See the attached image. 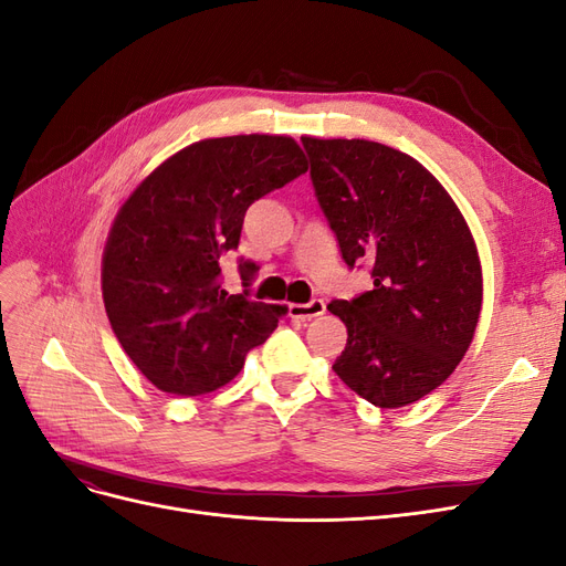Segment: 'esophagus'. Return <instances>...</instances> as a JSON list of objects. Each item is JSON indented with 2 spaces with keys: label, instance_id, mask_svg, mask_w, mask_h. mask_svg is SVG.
<instances>
[{
  "label": "esophagus",
  "instance_id": "34e87169",
  "mask_svg": "<svg viewBox=\"0 0 566 566\" xmlns=\"http://www.w3.org/2000/svg\"><path fill=\"white\" fill-rule=\"evenodd\" d=\"M325 314V302L323 300H312L310 304H290V316L302 318V321H312L316 316Z\"/></svg>",
  "mask_w": 566,
  "mask_h": 566
}]
</instances>
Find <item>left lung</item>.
<instances>
[{"mask_svg": "<svg viewBox=\"0 0 566 566\" xmlns=\"http://www.w3.org/2000/svg\"><path fill=\"white\" fill-rule=\"evenodd\" d=\"M302 144L342 256L349 266L373 262V290L328 304L347 325L333 370L375 406L413 403L472 345L484 297L472 231L447 188L406 153L368 139Z\"/></svg>", "mask_w": 566, "mask_h": 566, "instance_id": "1", "label": "left lung"}]
</instances>
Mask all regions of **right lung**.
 Returning a JSON list of instances; mask_svg holds the SVG:
<instances>
[{
    "instance_id": "obj_1",
    "label": "right lung",
    "mask_w": 566,
    "mask_h": 566,
    "mask_svg": "<svg viewBox=\"0 0 566 566\" xmlns=\"http://www.w3.org/2000/svg\"><path fill=\"white\" fill-rule=\"evenodd\" d=\"M293 136L202 139L160 163L119 205L101 260L113 333L160 391L198 397L231 382L285 304L231 295L221 252L238 248L254 200L306 172ZM252 273L254 264H243Z\"/></svg>"
}]
</instances>
